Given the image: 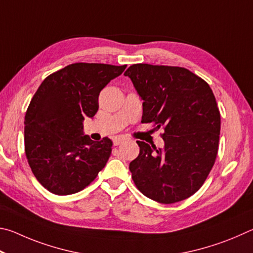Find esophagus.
Wrapping results in <instances>:
<instances>
[{
    "label": "esophagus",
    "instance_id": "obj_1",
    "mask_svg": "<svg viewBox=\"0 0 253 253\" xmlns=\"http://www.w3.org/2000/svg\"><path fill=\"white\" fill-rule=\"evenodd\" d=\"M124 141H126V140H124L123 138H114V139H113V144H114V145H119V144L123 143Z\"/></svg>",
    "mask_w": 253,
    "mask_h": 253
}]
</instances>
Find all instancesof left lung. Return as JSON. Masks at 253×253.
<instances>
[{"mask_svg":"<svg viewBox=\"0 0 253 253\" xmlns=\"http://www.w3.org/2000/svg\"><path fill=\"white\" fill-rule=\"evenodd\" d=\"M143 100L142 121L165 127V147L136 141L132 179L152 200L170 205L196 193L214 165L220 112L205 80L179 66L133 64L124 73Z\"/></svg>","mask_w":253,"mask_h":253,"instance_id":"left-lung-1","label":"left lung"}]
</instances>
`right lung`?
Segmentation results:
<instances>
[{
  "label": "right lung",
  "instance_id": "1",
  "mask_svg": "<svg viewBox=\"0 0 253 253\" xmlns=\"http://www.w3.org/2000/svg\"><path fill=\"white\" fill-rule=\"evenodd\" d=\"M126 65L74 63L44 80L24 120L25 154L33 174L48 191H81L108 162L112 141L84 134V118L99 110V94Z\"/></svg>",
  "mask_w": 253,
  "mask_h": 253
}]
</instances>
